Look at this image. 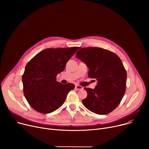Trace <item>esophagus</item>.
I'll list each match as a JSON object with an SVG mask.
<instances>
[{"label": "esophagus", "mask_w": 149, "mask_h": 149, "mask_svg": "<svg viewBox=\"0 0 149 149\" xmlns=\"http://www.w3.org/2000/svg\"><path fill=\"white\" fill-rule=\"evenodd\" d=\"M75 89L77 91H79V90H82L83 89V88L82 86H81L80 85H75Z\"/></svg>", "instance_id": "34e87169"}]
</instances>
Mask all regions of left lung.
Here are the masks:
<instances>
[{
  "label": "left lung",
  "instance_id": "left-lung-1",
  "mask_svg": "<svg viewBox=\"0 0 149 149\" xmlns=\"http://www.w3.org/2000/svg\"><path fill=\"white\" fill-rule=\"evenodd\" d=\"M76 57L88 67V77L98 81L94 89L84 88L88 95L82 101L83 105L98 115L112 112L120 103L126 87L127 72L120 57L97 47L83 48Z\"/></svg>",
  "mask_w": 149,
  "mask_h": 149
}]
</instances>
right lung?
<instances>
[{
  "mask_svg": "<svg viewBox=\"0 0 149 149\" xmlns=\"http://www.w3.org/2000/svg\"><path fill=\"white\" fill-rule=\"evenodd\" d=\"M79 47L45 49L26 64L22 75L23 93L35 111L49 113L64 103L68 92L75 88L72 83L63 84L56 77L63 71L66 63Z\"/></svg>",
  "mask_w": 149,
  "mask_h": 149,
  "instance_id": "1",
  "label": "right lung"
}]
</instances>
